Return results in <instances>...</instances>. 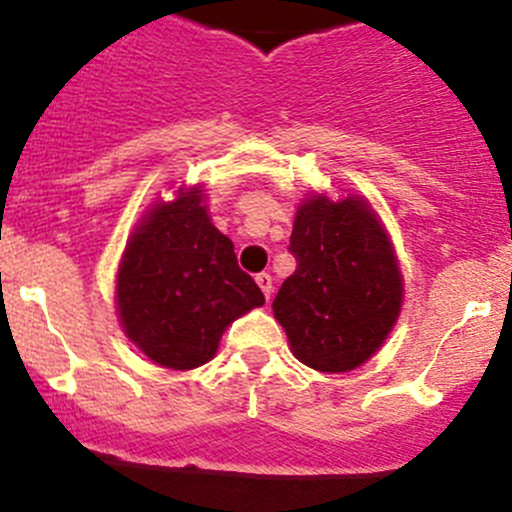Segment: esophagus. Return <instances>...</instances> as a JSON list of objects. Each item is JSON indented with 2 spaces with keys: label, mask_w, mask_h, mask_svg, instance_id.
<instances>
[{
  "label": "esophagus",
  "mask_w": 512,
  "mask_h": 512,
  "mask_svg": "<svg viewBox=\"0 0 512 512\" xmlns=\"http://www.w3.org/2000/svg\"><path fill=\"white\" fill-rule=\"evenodd\" d=\"M255 280H257V285H260V290L265 292L267 300H270V295H272V275H270V272H260Z\"/></svg>",
  "instance_id": "34e87169"
}]
</instances>
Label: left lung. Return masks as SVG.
Listing matches in <instances>:
<instances>
[{
    "mask_svg": "<svg viewBox=\"0 0 512 512\" xmlns=\"http://www.w3.org/2000/svg\"><path fill=\"white\" fill-rule=\"evenodd\" d=\"M287 250L297 267L272 310L292 355L320 372H347L393 330L403 277L388 235L357 197H312L297 210Z\"/></svg>",
    "mask_w": 512,
    "mask_h": 512,
    "instance_id": "obj_1",
    "label": "left lung"
}]
</instances>
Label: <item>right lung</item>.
<instances>
[{
    "mask_svg": "<svg viewBox=\"0 0 512 512\" xmlns=\"http://www.w3.org/2000/svg\"><path fill=\"white\" fill-rule=\"evenodd\" d=\"M200 190L155 205L124 250L117 310L124 332L157 365L192 370L212 360L225 327L265 305L237 265L230 237L200 205Z\"/></svg>",
    "mask_w": 512,
    "mask_h": 512,
    "instance_id": "1",
    "label": "right lung"
}]
</instances>
